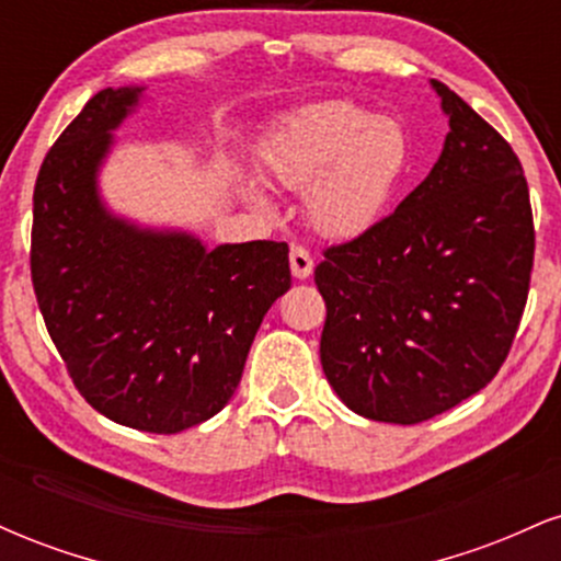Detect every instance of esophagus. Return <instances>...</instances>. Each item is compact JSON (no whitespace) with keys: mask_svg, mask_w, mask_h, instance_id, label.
<instances>
[{"mask_svg":"<svg viewBox=\"0 0 561 561\" xmlns=\"http://www.w3.org/2000/svg\"><path fill=\"white\" fill-rule=\"evenodd\" d=\"M289 268H293L295 279H308L311 276L313 259L302 244H293V250H289Z\"/></svg>","mask_w":561,"mask_h":561,"instance_id":"obj_1","label":"esophagus"}]
</instances>
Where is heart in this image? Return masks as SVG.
<instances>
[{"instance_id": "1", "label": "heart", "mask_w": 561, "mask_h": 561, "mask_svg": "<svg viewBox=\"0 0 561 561\" xmlns=\"http://www.w3.org/2000/svg\"><path fill=\"white\" fill-rule=\"evenodd\" d=\"M409 165V137L388 115L353 102L295 113L266 150L279 186L306 190L308 224L332 240L375 227Z\"/></svg>"}]
</instances>
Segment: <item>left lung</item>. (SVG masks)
Masks as SVG:
<instances>
[{"label": "left lung", "mask_w": 561, "mask_h": 561, "mask_svg": "<svg viewBox=\"0 0 561 561\" xmlns=\"http://www.w3.org/2000/svg\"><path fill=\"white\" fill-rule=\"evenodd\" d=\"M448 137L427 179L375 227L324 250L321 366L347 409L416 424L499 375L530 289L536 229L512 145L433 81Z\"/></svg>", "instance_id": "1"}]
</instances>
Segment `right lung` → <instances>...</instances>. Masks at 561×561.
I'll return each mask as SVG.
<instances>
[{"label":"right lung","mask_w":561,"mask_h":561,"mask_svg":"<svg viewBox=\"0 0 561 561\" xmlns=\"http://www.w3.org/2000/svg\"><path fill=\"white\" fill-rule=\"evenodd\" d=\"M139 87L102 89L38 169L31 282L49 337L83 401L107 420L173 435L210 420L242 379L287 242L205 244L107 214L96 171Z\"/></svg>","instance_id":"1"}]
</instances>
